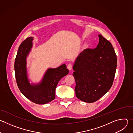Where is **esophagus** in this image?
<instances>
[{
	"label": "esophagus",
	"instance_id": "1",
	"mask_svg": "<svg viewBox=\"0 0 133 133\" xmlns=\"http://www.w3.org/2000/svg\"><path fill=\"white\" fill-rule=\"evenodd\" d=\"M72 65L71 64H68V65H67V68L68 69V70H71L72 69Z\"/></svg>",
	"mask_w": 133,
	"mask_h": 133
}]
</instances>
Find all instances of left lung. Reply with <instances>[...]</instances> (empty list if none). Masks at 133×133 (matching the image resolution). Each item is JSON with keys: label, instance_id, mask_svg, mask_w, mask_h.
<instances>
[{"label": "left lung", "instance_id": "1", "mask_svg": "<svg viewBox=\"0 0 133 133\" xmlns=\"http://www.w3.org/2000/svg\"><path fill=\"white\" fill-rule=\"evenodd\" d=\"M95 49L84 50L72 68L76 97L84 102H96L108 91L114 78L117 57L111 44L101 35Z\"/></svg>", "mask_w": 133, "mask_h": 133}]
</instances>
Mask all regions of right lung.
Wrapping results in <instances>:
<instances>
[{"label": "right lung", "mask_w": 133, "mask_h": 133, "mask_svg": "<svg viewBox=\"0 0 133 133\" xmlns=\"http://www.w3.org/2000/svg\"><path fill=\"white\" fill-rule=\"evenodd\" d=\"M33 40L34 37H28L19 47L14 65L15 77L19 89L27 98L37 104H46L55 98L57 85L69 70L65 64L56 68H48L39 82H30L27 59Z\"/></svg>", "instance_id": "obj_1"}]
</instances>
